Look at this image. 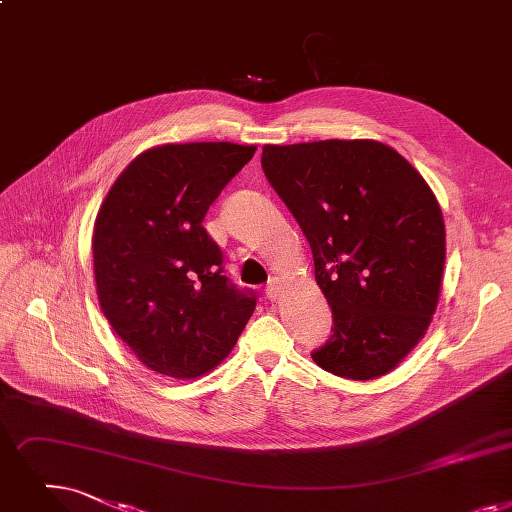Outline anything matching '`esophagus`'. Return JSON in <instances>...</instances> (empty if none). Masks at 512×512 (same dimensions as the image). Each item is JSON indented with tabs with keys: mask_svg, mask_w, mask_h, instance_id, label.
Returning <instances> with one entry per match:
<instances>
[{
	"mask_svg": "<svg viewBox=\"0 0 512 512\" xmlns=\"http://www.w3.org/2000/svg\"><path fill=\"white\" fill-rule=\"evenodd\" d=\"M280 288H282V282H280L278 278H272V280L268 282V286H265V297L276 301V299L280 297Z\"/></svg>",
	"mask_w": 512,
	"mask_h": 512,
	"instance_id": "1",
	"label": "esophagus"
}]
</instances>
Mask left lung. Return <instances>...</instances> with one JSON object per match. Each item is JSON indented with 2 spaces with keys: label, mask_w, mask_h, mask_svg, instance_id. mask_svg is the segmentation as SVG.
<instances>
[{
  "label": "left lung",
  "mask_w": 512,
  "mask_h": 512,
  "mask_svg": "<svg viewBox=\"0 0 512 512\" xmlns=\"http://www.w3.org/2000/svg\"><path fill=\"white\" fill-rule=\"evenodd\" d=\"M261 167L332 307V337L311 358L341 379L389 374L427 335L441 295L446 226L425 177L376 140L265 144Z\"/></svg>",
  "instance_id": "left-lung-1"
}]
</instances>
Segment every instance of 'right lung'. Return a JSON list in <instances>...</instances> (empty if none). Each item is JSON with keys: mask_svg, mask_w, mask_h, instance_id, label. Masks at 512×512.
<instances>
[{"mask_svg": "<svg viewBox=\"0 0 512 512\" xmlns=\"http://www.w3.org/2000/svg\"><path fill=\"white\" fill-rule=\"evenodd\" d=\"M255 150L232 142L152 146L104 196L92 234L98 303L154 372L184 381L211 372L253 316L255 295L228 282L203 219Z\"/></svg>", "mask_w": 512, "mask_h": 512, "instance_id": "obj_1", "label": "right lung"}]
</instances>
